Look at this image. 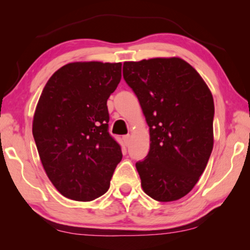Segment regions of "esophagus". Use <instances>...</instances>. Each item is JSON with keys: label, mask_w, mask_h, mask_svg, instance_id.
<instances>
[{"label": "esophagus", "mask_w": 250, "mask_h": 250, "mask_svg": "<svg viewBox=\"0 0 250 250\" xmlns=\"http://www.w3.org/2000/svg\"><path fill=\"white\" fill-rule=\"evenodd\" d=\"M123 140H124V143H125V145L127 146L128 143H129V141H131V135H129V134H127V135H124V136H123Z\"/></svg>", "instance_id": "esophagus-1"}]
</instances>
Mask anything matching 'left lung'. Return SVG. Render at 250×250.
Instances as JSON below:
<instances>
[{"label":"left lung","mask_w":250,"mask_h":250,"mask_svg":"<svg viewBox=\"0 0 250 250\" xmlns=\"http://www.w3.org/2000/svg\"><path fill=\"white\" fill-rule=\"evenodd\" d=\"M123 76L149 126V153L135 164L142 189L157 201L179 200L196 186L213 150L211 92L176 57L126 61Z\"/></svg>","instance_id":"left-lung-1"}]
</instances>
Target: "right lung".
<instances>
[{"mask_svg":"<svg viewBox=\"0 0 250 250\" xmlns=\"http://www.w3.org/2000/svg\"><path fill=\"white\" fill-rule=\"evenodd\" d=\"M121 78V62H70L43 88L33 135L47 177L66 198L91 201L109 189L123 155L108 132L107 100Z\"/></svg>","mask_w":250,"mask_h":250,"instance_id":"1","label":"right lung"}]
</instances>
